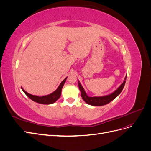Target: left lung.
<instances>
[{"mask_svg": "<svg viewBox=\"0 0 151 151\" xmlns=\"http://www.w3.org/2000/svg\"><path fill=\"white\" fill-rule=\"evenodd\" d=\"M126 79H127V76H125V78L124 79V81L123 82V83L118 87V89L114 91L113 93L109 94L108 95L103 96H95V97L88 96L86 93L83 87L82 86L80 82L78 81V85H79V88L81 93V97L87 104L92 105V106H103V105L107 104L109 103L112 101L114 99H115L120 94L123 88H124V86L125 84V82H126L125 81Z\"/></svg>", "mask_w": 151, "mask_h": 151, "instance_id": "obj_1", "label": "left lung"}]
</instances>
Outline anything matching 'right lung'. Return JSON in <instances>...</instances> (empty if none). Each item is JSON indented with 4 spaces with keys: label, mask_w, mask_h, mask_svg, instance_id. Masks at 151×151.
<instances>
[{
    "label": "right lung",
    "mask_w": 151,
    "mask_h": 151,
    "mask_svg": "<svg viewBox=\"0 0 151 151\" xmlns=\"http://www.w3.org/2000/svg\"><path fill=\"white\" fill-rule=\"evenodd\" d=\"M67 78V77L65 79H63L62 81L60 84L59 85L58 87V88L53 92L52 93L46 95V96H35V95H32L31 94H29L28 93H27L25 90L23 89H22V90L23 91V92L25 93V94L27 96L29 97L31 100H33V101L38 103L40 104H50L55 103V101H57V99L60 97L61 96V92H62V89L63 85H64L66 79Z\"/></svg>",
    "instance_id": "right-lung-1"
}]
</instances>
